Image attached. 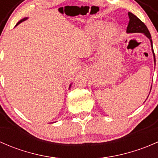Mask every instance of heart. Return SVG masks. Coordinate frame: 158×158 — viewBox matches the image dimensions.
<instances>
[{
    "instance_id": "1",
    "label": "heart",
    "mask_w": 158,
    "mask_h": 158,
    "mask_svg": "<svg viewBox=\"0 0 158 158\" xmlns=\"http://www.w3.org/2000/svg\"><path fill=\"white\" fill-rule=\"evenodd\" d=\"M102 26V22H96L95 23L91 26L92 30L94 32H98L100 30V28ZM117 33V27H116L115 24L113 23H110L106 24V26L103 27L102 30V34L105 36H108V37H112L115 33Z\"/></svg>"
}]
</instances>
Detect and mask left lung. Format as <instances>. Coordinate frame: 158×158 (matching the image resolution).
Here are the masks:
<instances>
[{
    "instance_id": "obj_1",
    "label": "left lung",
    "mask_w": 158,
    "mask_h": 158,
    "mask_svg": "<svg viewBox=\"0 0 158 158\" xmlns=\"http://www.w3.org/2000/svg\"><path fill=\"white\" fill-rule=\"evenodd\" d=\"M128 17H129V23L126 30L127 33H143V34H144L146 36H147L148 39L150 40V41H151V50H152L153 56H154V63H155V55H154V49H153L152 40H151V34H150V32L149 30H148V27L139 18H138V17H137L135 14H132V13L128 12Z\"/></svg>"
}]
</instances>
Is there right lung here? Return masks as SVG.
I'll list each match as a JSON object with an SVG mask.
<instances>
[{"label": "right lung", "instance_id": "add662e5", "mask_svg": "<svg viewBox=\"0 0 158 158\" xmlns=\"http://www.w3.org/2000/svg\"><path fill=\"white\" fill-rule=\"evenodd\" d=\"M27 17H25V18H23V19H22V20H20V21H19L18 22V23H17V24H16V26L15 27H17V25H18V24H20V23H22V22H23V21H24V20H27ZM70 87H71V84H70V85H69V88H70Z\"/></svg>", "mask_w": 158, "mask_h": 158}]
</instances>
